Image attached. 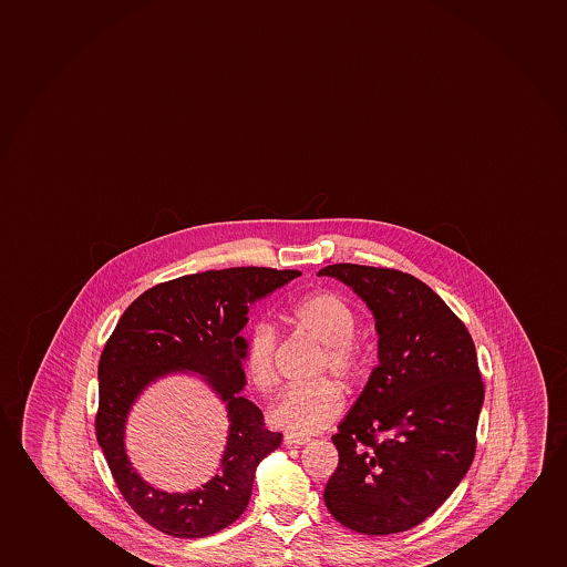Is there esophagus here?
<instances>
[{"label": "esophagus", "instance_id": "obj_1", "mask_svg": "<svg viewBox=\"0 0 567 567\" xmlns=\"http://www.w3.org/2000/svg\"><path fill=\"white\" fill-rule=\"evenodd\" d=\"M308 439H302V436L295 435H286L284 436V444L286 446H302V444H307Z\"/></svg>", "mask_w": 567, "mask_h": 567}]
</instances>
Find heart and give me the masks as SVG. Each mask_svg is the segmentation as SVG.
<instances>
[{
    "label": "heart",
    "instance_id": "heart-1",
    "mask_svg": "<svg viewBox=\"0 0 567 567\" xmlns=\"http://www.w3.org/2000/svg\"><path fill=\"white\" fill-rule=\"evenodd\" d=\"M295 323L326 346L321 372L329 371L339 380H352L361 367V352L353 340L355 312L340 295L319 291L299 300L291 310ZM276 329L270 323H255L244 346V369L249 382L260 391L276 384L274 353ZM342 391L329 380L291 388L274 403L270 422L289 435L310 436L327 430L342 412Z\"/></svg>",
    "mask_w": 567,
    "mask_h": 567
}]
</instances>
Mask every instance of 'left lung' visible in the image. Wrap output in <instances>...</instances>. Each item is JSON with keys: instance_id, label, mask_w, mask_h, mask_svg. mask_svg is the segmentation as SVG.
I'll list each match as a JSON object with an SVG mask.
<instances>
[{"instance_id": "left-lung-1", "label": "left lung", "mask_w": 567, "mask_h": 567, "mask_svg": "<svg viewBox=\"0 0 567 567\" xmlns=\"http://www.w3.org/2000/svg\"><path fill=\"white\" fill-rule=\"evenodd\" d=\"M374 316L378 364L340 422L339 467L323 499L342 526L390 535L422 524L467 475L484 384L467 327L411 274L321 268Z\"/></svg>"}]
</instances>
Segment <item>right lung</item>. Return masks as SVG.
I'll use <instances>...</instances> for the list:
<instances>
[{
    "label": "right lung",
    "instance_id": "add662e5",
    "mask_svg": "<svg viewBox=\"0 0 567 567\" xmlns=\"http://www.w3.org/2000/svg\"><path fill=\"white\" fill-rule=\"evenodd\" d=\"M299 270L238 267L189 274L140 295L124 310L100 358L96 439L126 503L158 532L182 539L217 534L240 518L255 468L281 444L257 404L241 398L249 307L299 278ZM195 371L228 409L229 436L218 473L200 489L169 495L131 467L123 430L131 404L158 377Z\"/></svg>",
    "mask_w": 567,
    "mask_h": 567
}]
</instances>
